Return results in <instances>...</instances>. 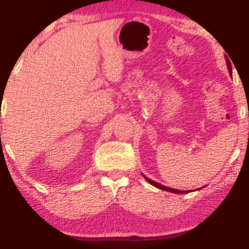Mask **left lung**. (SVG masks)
<instances>
[{
  "label": "left lung",
  "mask_w": 249,
  "mask_h": 249,
  "mask_svg": "<svg viewBox=\"0 0 249 249\" xmlns=\"http://www.w3.org/2000/svg\"><path fill=\"white\" fill-rule=\"evenodd\" d=\"M228 69H229V73L230 74H232V69H231V64H230V62H228ZM144 176V175H142ZM144 178L147 180V181L151 183V185H153V186H155L156 188H159V189H162V190H166V192H170V193H175V194H186V193H189L190 190H178V189H173V188H169V187H165V186H163V185H161V183H158V182H155V181H153V180H151L149 178H147V177L146 176H144Z\"/></svg>",
  "instance_id": "8db88e82"
}]
</instances>
